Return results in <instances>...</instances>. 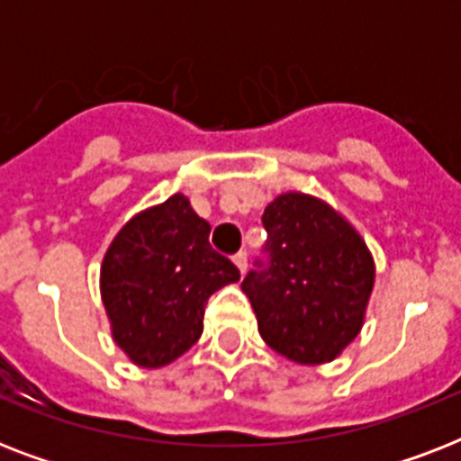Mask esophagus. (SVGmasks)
<instances>
[{
  "label": "esophagus",
  "instance_id": "esophagus-1",
  "mask_svg": "<svg viewBox=\"0 0 461 461\" xmlns=\"http://www.w3.org/2000/svg\"><path fill=\"white\" fill-rule=\"evenodd\" d=\"M231 260H234V266L239 267V273L244 275L246 267H249V256H246V251H237L231 256Z\"/></svg>",
  "mask_w": 461,
  "mask_h": 461
}]
</instances>
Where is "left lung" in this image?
Instances as JSON below:
<instances>
[{
  "mask_svg": "<svg viewBox=\"0 0 461 461\" xmlns=\"http://www.w3.org/2000/svg\"><path fill=\"white\" fill-rule=\"evenodd\" d=\"M263 258L241 289L258 332L296 364H325L358 335L375 267L364 239L328 203L282 194L263 212Z\"/></svg>",
  "mask_w": 461,
  "mask_h": 461,
  "instance_id": "left-lung-1",
  "label": "left lung"
}]
</instances>
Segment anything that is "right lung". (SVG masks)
<instances>
[{"label":"right lung","mask_w":461,"mask_h":461,"mask_svg":"<svg viewBox=\"0 0 461 461\" xmlns=\"http://www.w3.org/2000/svg\"><path fill=\"white\" fill-rule=\"evenodd\" d=\"M210 224L174 194L124 224L103 260L100 289L114 342L133 364L158 368L191 349L210 294L239 280L210 246Z\"/></svg>","instance_id":"1"}]
</instances>
